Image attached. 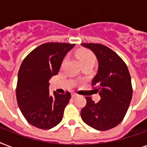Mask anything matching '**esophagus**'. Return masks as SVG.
Returning <instances> with one entry per match:
<instances>
[{
  "instance_id": "34e87169",
  "label": "esophagus",
  "mask_w": 147,
  "mask_h": 147,
  "mask_svg": "<svg viewBox=\"0 0 147 147\" xmlns=\"http://www.w3.org/2000/svg\"><path fill=\"white\" fill-rule=\"evenodd\" d=\"M78 94H77L76 93H72V94H71V98H76V97H78Z\"/></svg>"
}]
</instances>
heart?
Instances as JSON below:
<instances>
[{"label":"heart","mask_w":147,"mask_h":147,"mask_svg":"<svg viewBox=\"0 0 147 147\" xmlns=\"http://www.w3.org/2000/svg\"><path fill=\"white\" fill-rule=\"evenodd\" d=\"M78 57L82 63H84V62H89V61L94 62V60H95L94 54H93L92 52H90V51L88 50L80 51V52L78 53Z\"/></svg>","instance_id":"heart-1"}]
</instances>
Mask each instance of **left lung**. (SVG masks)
Instances as JSON below:
<instances>
[{
	"mask_svg": "<svg viewBox=\"0 0 147 147\" xmlns=\"http://www.w3.org/2000/svg\"><path fill=\"white\" fill-rule=\"evenodd\" d=\"M91 49L98 62V73L92 85L100 97L94 103L85 97L87 104L81 111L86 124L98 130L115 127L123 121L132 98L131 78L127 65L113 50L98 43H82Z\"/></svg>",
	"mask_w": 147,
	"mask_h": 147,
	"instance_id": "left-lung-1",
	"label": "left lung"
}]
</instances>
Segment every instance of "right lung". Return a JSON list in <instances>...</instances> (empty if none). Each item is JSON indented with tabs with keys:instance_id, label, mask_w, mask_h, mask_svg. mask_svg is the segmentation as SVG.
I'll return each mask as SVG.
<instances>
[{
	"instance_id": "obj_1",
	"label": "right lung",
	"mask_w": 147,
	"mask_h": 147,
	"mask_svg": "<svg viewBox=\"0 0 147 147\" xmlns=\"http://www.w3.org/2000/svg\"><path fill=\"white\" fill-rule=\"evenodd\" d=\"M75 44L47 42L33 49L22 62L17 77L18 106L31 125L49 130L61 122L70 92H49V79L57 75L62 60Z\"/></svg>"
}]
</instances>
